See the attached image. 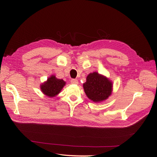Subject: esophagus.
Segmentation results:
<instances>
[{"label":"esophagus","instance_id":"obj_1","mask_svg":"<svg viewBox=\"0 0 157 157\" xmlns=\"http://www.w3.org/2000/svg\"><path fill=\"white\" fill-rule=\"evenodd\" d=\"M71 82L72 84H78V80L75 79V78H72L71 80Z\"/></svg>","mask_w":157,"mask_h":157}]
</instances>
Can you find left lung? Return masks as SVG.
Returning a JSON list of instances; mask_svg holds the SVG:
<instances>
[{
    "label": "left lung",
    "instance_id": "obj_1",
    "mask_svg": "<svg viewBox=\"0 0 157 157\" xmlns=\"http://www.w3.org/2000/svg\"><path fill=\"white\" fill-rule=\"evenodd\" d=\"M83 88L87 97L97 103L105 100L111 96L113 83L105 76L94 72L87 76Z\"/></svg>",
    "mask_w": 157,
    "mask_h": 157
}]
</instances>
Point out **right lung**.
Listing matches in <instances>:
<instances>
[{
  "instance_id": "add662e5",
  "label": "right lung",
  "mask_w": 157,
  "mask_h": 157,
  "mask_svg": "<svg viewBox=\"0 0 157 157\" xmlns=\"http://www.w3.org/2000/svg\"><path fill=\"white\" fill-rule=\"evenodd\" d=\"M65 85V82L63 79H58L54 75H52L46 82L40 85V90L46 96L52 98L57 96Z\"/></svg>"
}]
</instances>
